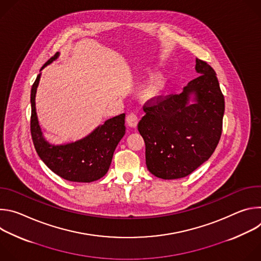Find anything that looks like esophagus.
I'll return each mask as SVG.
<instances>
[{"label":"esophagus","instance_id":"esophagus-1","mask_svg":"<svg viewBox=\"0 0 261 261\" xmlns=\"http://www.w3.org/2000/svg\"><path fill=\"white\" fill-rule=\"evenodd\" d=\"M126 121H127V124L129 127H132V128H135L138 124V118L136 115L134 114H130L127 116L126 118Z\"/></svg>","mask_w":261,"mask_h":261}]
</instances>
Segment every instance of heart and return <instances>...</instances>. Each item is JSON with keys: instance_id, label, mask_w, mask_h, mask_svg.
Instances as JSON below:
<instances>
[{"instance_id": "b5f03b06", "label": "heart", "mask_w": 261, "mask_h": 261, "mask_svg": "<svg viewBox=\"0 0 261 261\" xmlns=\"http://www.w3.org/2000/svg\"><path fill=\"white\" fill-rule=\"evenodd\" d=\"M164 89H165L164 79L162 76H157L153 79L150 82V84L145 87L143 91V95L147 99H157L162 95Z\"/></svg>"}]
</instances>
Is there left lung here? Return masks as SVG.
<instances>
[{"mask_svg": "<svg viewBox=\"0 0 261 261\" xmlns=\"http://www.w3.org/2000/svg\"><path fill=\"white\" fill-rule=\"evenodd\" d=\"M195 70L200 75L180 94L147 101L137 126L145 142L146 167L163 179L192 173L208 160L221 137L225 102L216 72L199 59Z\"/></svg>", "mask_w": 261, "mask_h": 261, "instance_id": "left-lung-1", "label": "left lung"}]
</instances>
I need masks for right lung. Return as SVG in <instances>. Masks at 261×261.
<instances>
[{
  "label": "right lung",
  "instance_id": "1",
  "mask_svg": "<svg viewBox=\"0 0 261 261\" xmlns=\"http://www.w3.org/2000/svg\"><path fill=\"white\" fill-rule=\"evenodd\" d=\"M50 58L41 70L59 57ZM41 73L31 90V134L36 152L45 165L64 179L91 182L104 176L109 169L116 147L125 135V114L109 119L88 136L75 142L55 145L42 135L36 113V92Z\"/></svg>",
  "mask_w": 261,
  "mask_h": 261
}]
</instances>
